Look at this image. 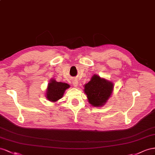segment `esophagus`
<instances>
[{"mask_svg": "<svg viewBox=\"0 0 155 155\" xmlns=\"http://www.w3.org/2000/svg\"><path fill=\"white\" fill-rule=\"evenodd\" d=\"M73 85L76 87L78 86V81L77 80V79H73Z\"/></svg>", "mask_w": 155, "mask_h": 155, "instance_id": "esophagus-1", "label": "esophagus"}]
</instances>
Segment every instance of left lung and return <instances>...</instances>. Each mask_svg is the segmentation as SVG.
Here are the masks:
<instances>
[{"label":"left lung","instance_id":"left-lung-1","mask_svg":"<svg viewBox=\"0 0 155 155\" xmlns=\"http://www.w3.org/2000/svg\"><path fill=\"white\" fill-rule=\"evenodd\" d=\"M84 87L88 103L95 107L105 105L114 90V84L112 81L101 78L97 74H94L90 81Z\"/></svg>","mask_w":155,"mask_h":155}]
</instances>
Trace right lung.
I'll return each instance as SVG.
<instances>
[{
    "mask_svg": "<svg viewBox=\"0 0 155 155\" xmlns=\"http://www.w3.org/2000/svg\"><path fill=\"white\" fill-rule=\"evenodd\" d=\"M70 86L67 83L57 82L55 79H51L48 84L46 90V98L52 103H56L63 97L65 91Z\"/></svg>",
    "mask_w": 155,
    "mask_h": 155,
    "instance_id": "add662e5",
    "label": "right lung"
}]
</instances>
